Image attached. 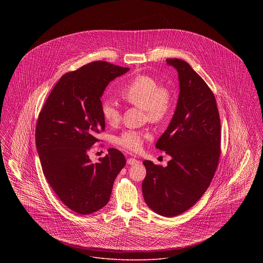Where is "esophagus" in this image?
Returning <instances> with one entry per match:
<instances>
[{
    "label": "esophagus",
    "instance_id": "1",
    "mask_svg": "<svg viewBox=\"0 0 263 263\" xmlns=\"http://www.w3.org/2000/svg\"><path fill=\"white\" fill-rule=\"evenodd\" d=\"M140 163V161H138L135 158H129V159L127 160V163H128V164H136V163Z\"/></svg>",
    "mask_w": 263,
    "mask_h": 263
}]
</instances>
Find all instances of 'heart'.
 I'll return each instance as SVG.
<instances>
[{
    "label": "heart",
    "instance_id": "1",
    "mask_svg": "<svg viewBox=\"0 0 263 263\" xmlns=\"http://www.w3.org/2000/svg\"><path fill=\"white\" fill-rule=\"evenodd\" d=\"M120 96L128 103L144 108L149 120L154 123L163 122L172 110V95L168 88L150 76L132 78L121 88ZM101 115L110 125L117 124L121 118L120 110L112 100H104L101 103ZM149 138L148 131L128 129L115 138V143L126 150L138 152Z\"/></svg>",
    "mask_w": 263,
    "mask_h": 263
}]
</instances>
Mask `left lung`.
<instances>
[{
  "label": "left lung",
  "instance_id": "left-lung-1",
  "mask_svg": "<svg viewBox=\"0 0 263 263\" xmlns=\"http://www.w3.org/2000/svg\"><path fill=\"white\" fill-rule=\"evenodd\" d=\"M179 80L173 119L156 148L173 159L163 167L144 161L145 202L154 212L175 217L185 212L209 187L221 155V121L211 88L188 63L166 59Z\"/></svg>",
  "mask_w": 263,
  "mask_h": 263
}]
</instances>
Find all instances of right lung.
Masks as SVG:
<instances>
[{"label": "right lung", "instance_id": "add662e5", "mask_svg": "<svg viewBox=\"0 0 263 263\" xmlns=\"http://www.w3.org/2000/svg\"><path fill=\"white\" fill-rule=\"evenodd\" d=\"M129 68L105 61L89 63L58 81L38 115L35 143L42 171L58 198L72 211L88 215L104 207L124 155L110 148L91 163L88 151L104 130L100 98Z\"/></svg>", "mask_w": 263, "mask_h": 263}]
</instances>
